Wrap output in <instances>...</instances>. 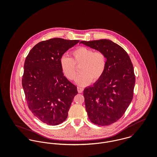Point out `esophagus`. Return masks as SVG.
I'll return each mask as SVG.
<instances>
[{"instance_id": "obj_1", "label": "esophagus", "mask_w": 157, "mask_h": 157, "mask_svg": "<svg viewBox=\"0 0 157 157\" xmlns=\"http://www.w3.org/2000/svg\"><path fill=\"white\" fill-rule=\"evenodd\" d=\"M84 89L83 88H81V87H77V90L78 92V93H82Z\"/></svg>"}]
</instances>
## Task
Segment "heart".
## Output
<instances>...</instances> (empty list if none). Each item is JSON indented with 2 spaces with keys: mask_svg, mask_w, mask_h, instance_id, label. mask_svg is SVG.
<instances>
[{
  "mask_svg": "<svg viewBox=\"0 0 157 157\" xmlns=\"http://www.w3.org/2000/svg\"><path fill=\"white\" fill-rule=\"evenodd\" d=\"M62 71L69 80L76 78L80 67V74L76 83L85 86L93 81L97 82L104 74L107 67V56L101 50L94 51L88 47L80 46L71 52V57L63 56L60 59Z\"/></svg>",
  "mask_w": 157,
  "mask_h": 157,
  "instance_id": "1",
  "label": "heart"
}]
</instances>
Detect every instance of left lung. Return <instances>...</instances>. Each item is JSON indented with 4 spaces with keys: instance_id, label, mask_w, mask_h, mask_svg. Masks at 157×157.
I'll return each mask as SVG.
<instances>
[{
    "instance_id": "obj_1",
    "label": "left lung",
    "mask_w": 157,
    "mask_h": 157,
    "mask_svg": "<svg viewBox=\"0 0 157 157\" xmlns=\"http://www.w3.org/2000/svg\"><path fill=\"white\" fill-rule=\"evenodd\" d=\"M80 43L105 52L107 67L92 86L83 90L86 110L90 121L108 126L126 112L134 95L135 76L133 65L126 51L107 39L81 41Z\"/></svg>"
}]
</instances>
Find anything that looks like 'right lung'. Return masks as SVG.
<instances>
[{"label":"right lung","mask_w":157,"mask_h":157,"mask_svg":"<svg viewBox=\"0 0 157 157\" xmlns=\"http://www.w3.org/2000/svg\"><path fill=\"white\" fill-rule=\"evenodd\" d=\"M79 42L54 38L35 45L26 57L22 86L29 110L41 121L55 126L67 118L77 86L64 76L63 54Z\"/></svg>","instance_id":"1"}]
</instances>
